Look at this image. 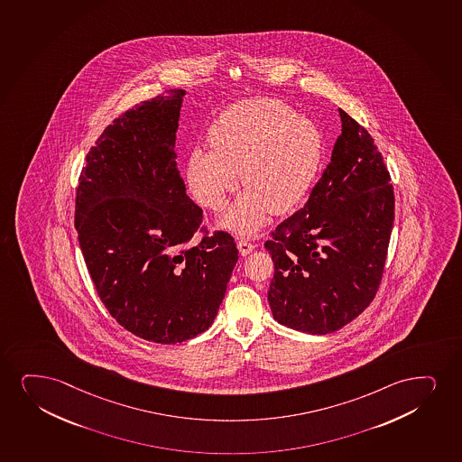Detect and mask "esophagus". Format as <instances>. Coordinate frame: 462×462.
Listing matches in <instances>:
<instances>
[{
	"mask_svg": "<svg viewBox=\"0 0 462 462\" xmlns=\"http://www.w3.org/2000/svg\"><path fill=\"white\" fill-rule=\"evenodd\" d=\"M236 245H238L239 254L243 256L249 255L255 249V245H252L251 241H247L245 238L238 239Z\"/></svg>",
	"mask_w": 462,
	"mask_h": 462,
	"instance_id": "1",
	"label": "esophagus"
}]
</instances>
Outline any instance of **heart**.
<instances>
[{
	"label": "heart",
	"instance_id": "obj_1",
	"mask_svg": "<svg viewBox=\"0 0 462 462\" xmlns=\"http://www.w3.org/2000/svg\"><path fill=\"white\" fill-rule=\"evenodd\" d=\"M208 149L196 148L185 177L200 206L223 210L228 194L245 189L223 217L236 234H255L271 210L296 207L313 183L322 159V135L288 104L255 97L226 108L208 131Z\"/></svg>",
	"mask_w": 462,
	"mask_h": 462
}]
</instances>
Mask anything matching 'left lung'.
<instances>
[{"label": "left lung", "mask_w": 462, "mask_h": 462, "mask_svg": "<svg viewBox=\"0 0 462 462\" xmlns=\"http://www.w3.org/2000/svg\"><path fill=\"white\" fill-rule=\"evenodd\" d=\"M342 129L307 204L264 243L273 256V319L327 335L371 305L393 232L391 176L371 134L339 108Z\"/></svg>", "instance_id": "8db88e82"}]
</instances>
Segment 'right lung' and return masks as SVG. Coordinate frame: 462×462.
Returning a JSON list of instances; mask_svg holds the SVG:
<instances>
[{"instance_id": "add662e5", "label": "right lung", "mask_w": 462, "mask_h": 462, "mask_svg": "<svg viewBox=\"0 0 462 462\" xmlns=\"http://www.w3.org/2000/svg\"><path fill=\"white\" fill-rule=\"evenodd\" d=\"M183 97L168 90L108 125L76 189V230L97 296L121 327L157 344L187 341L213 324L238 262L223 230L189 245L202 208L177 170Z\"/></svg>"}]
</instances>
